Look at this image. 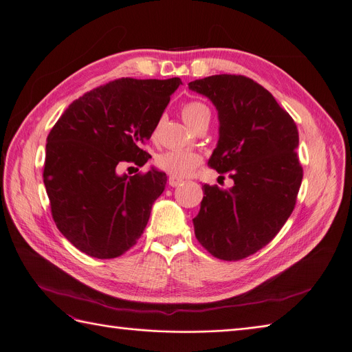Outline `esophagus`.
Wrapping results in <instances>:
<instances>
[{
  "instance_id": "esophagus-1",
  "label": "esophagus",
  "mask_w": 352,
  "mask_h": 352,
  "mask_svg": "<svg viewBox=\"0 0 352 352\" xmlns=\"http://www.w3.org/2000/svg\"><path fill=\"white\" fill-rule=\"evenodd\" d=\"M181 183H183V179H181V178H178L175 175H169L168 184L171 186V187H178V186H181Z\"/></svg>"
}]
</instances>
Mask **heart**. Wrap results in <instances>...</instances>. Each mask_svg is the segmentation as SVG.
<instances>
[{"label": "heart", "mask_w": 352, "mask_h": 352, "mask_svg": "<svg viewBox=\"0 0 352 352\" xmlns=\"http://www.w3.org/2000/svg\"><path fill=\"white\" fill-rule=\"evenodd\" d=\"M183 119L190 127H196L204 120H210V111L200 101H190L183 107ZM201 162L200 156L194 152L171 149L160 153L155 158V165L166 174L175 177H188Z\"/></svg>", "instance_id": "obj_1"}]
</instances>
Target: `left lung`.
I'll use <instances>...</instances> for the list:
<instances>
[{"mask_svg": "<svg viewBox=\"0 0 352 352\" xmlns=\"http://www.w3.org/2000/svg\"><path fill=\"white\" fill-rule=\"evenodd\" d=\"M188 88L217 110L219 140L209 165L233 179L229 190L203 186L194 233L216 258L238 261L270 243L294 209L303 178L297 126L251 78L212 75Z\"/></svg>", "mask_w": 352, "mask_h": 352, "instance_id": "left-lung-1", "label": "left lung"}]
</instances>
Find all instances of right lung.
<instances>
[{
    "label": "right lung",
    "instance_id": "right-lung-1",
    "mask_svg": "<svg viewBox=\"0 0 352 352\" xmlns=\"http://www.w3.org/2000/svg\"><path fill=\"white\" fill-rule=\"evenodd\" d=\"M181 84L179 78H120L75 100L52 127L43 183L56 228L76 250L116 258L145 230L166 174L152 166L145 174L120 175L117 165L148 162L142 145Z\"/></svg>",
    "mask_w": 352,
    "mask_h": 352
}]
</instances>
